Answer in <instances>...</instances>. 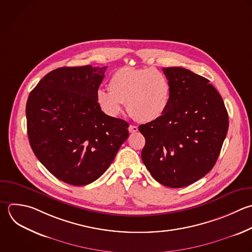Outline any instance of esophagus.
I'll return each instance as SVG.
<instances>
[{
    "mask_svg": "<svg viewBox=\"0 0 252 252\" xmlns=\"http://www.w3.org/2000/svg\"><path fill=\"white\" fill-rule=\"evenodd\" d=\"M128 130H129L130 133H136V132H138V127L135 126V125H130Z\"/></svg>",
    "mask_w": 252,
    "mask_h": 252,
    "instance_id": "34e87169",
    "label": "esophagus"
}]
</instances>
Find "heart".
<instances>
[{
	"mask_svg": "<svg viewBox=\"0 0 252 252\" xmlns=\"http://www.w3.org/2000/svg\"><path fill=\"white\" fill-rule=\"evenodd\" d=\"M108 88L96 93V101L108 116H117L126 102L136 120L152 122L161 117L169 105L170 82L164 73L153 68H121L111 76Z\"/></svg>",
	"mask_w": 252,
	"mask_h": 252,
	"instance_id": "b5f03b06",
	"label": "heart"
}]
</instances>
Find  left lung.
<instances>
[{"label": "left lung", "instance_id": "left-lung-1", "mask_svg": "<svg viewBox=\"0 0 252 252\" xmlns=\"http://www.w3.org/2000/svg\"><path fill=\"white\" fill-rule=\"evenodd\" d=\"M171 86L166 111L140 125L146 139L142 159L160 184L180 188L215 165L228 129V116L209 80L180 67L162 68Z\"/></svg>", "mask_w": 252, "mask_h": 252}]
</instances>
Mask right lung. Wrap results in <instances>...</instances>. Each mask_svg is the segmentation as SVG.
<instances>
[{"mask_svg": "<svg viewBox=\"0 0 252 252\" xmlns=\"http://www.w3.org/2000/svg\"><path fill=\"white\" fill-rule=\"evenodd\" d=\"M106 68L53 70L27 102L28 136L34 155L56 178L71 185L99 178L129 137V124L103 113L96 101Z\"/></svg>", "mask_w": 252, "mask_h": 252, "instance_id": "right-lung-1", "label": "right lung"}]
</instances>
